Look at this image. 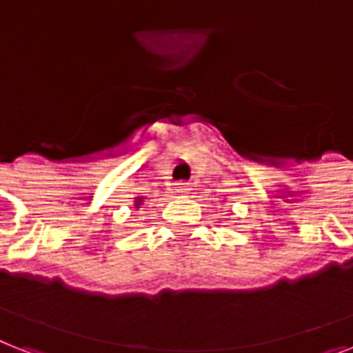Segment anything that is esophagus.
<instances>
[{"mask_svg": "<svg viewBox=\"0 0 353 353\" xmlns=\"http://www.w3.org/2000/svg\"><path fill=\"white\" fill-rule=\"evenodd\" d=\"M174 190L179 192V194H185V192L190 190V183H186V181H176V183H174Z\"/></svg>", "mask_w": 353, "mask_h": 353, "instance_id": "1", "label": "esophagus"}]
</instances>
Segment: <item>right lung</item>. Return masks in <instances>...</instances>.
<instances>
[{
	"mask_svg": "<svg viewBox=\"0 0 353 353\" xmlns=\"http://www.w3.org/2000/svg\"><path fill=\"white\" fill-rule=\"evenodd\" d=\"M139 201H141V199H137V203H136V206H137V205H139Z\"/></svg>",
	"mask_w": 353,
	"mask_h": 353,
	"instance_id": "add662e5",
	"label": "right lung"
}]
</instances>
